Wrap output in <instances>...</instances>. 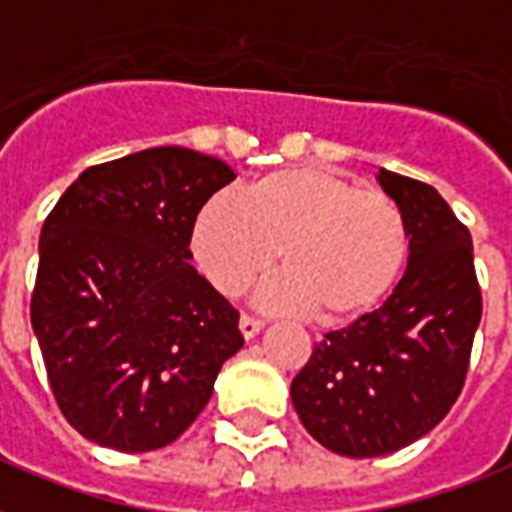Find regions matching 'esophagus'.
I'll use <instances>...</instances> for the list:
<instances>
[{
    "mask_svg": "<svg viewBox=\"0 0 512 512\" xmlns=\"http://www.w3.org/2000/svg\"><path fill=\"white\" fill-rule=\"evenodd\" d=\"M263 325H265V322L260 317H252V314H241L239 327H241V333H244V338H255V335L263 330Z\"/></svg>",
    "mask_w": 512,
    "mask_h": 512,
    "instance_id": "esophagus-1",
    "label": "esophagus"
}]
</instances>
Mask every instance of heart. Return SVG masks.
Listing matches in <instances>:
<instances>
[{
    "label": "heart",
    "mask_w": 512,
    "mask_h": 512,
    "mask_svg": "<svg viewBox=\"0 0 512 512\" xmlns=\"http://www.w3.org/2000/svg\"><path fill=\"white\" fill-rule=\"evenodd\" d=\"M190 249L201 273L239 298L276 263L268 295L308 308L322 325L368 317L403 279L411 239L400 206L322 166H292L244 187L241 204L214 195L195 214Z\"/></svg>",
    "instance_id": "b5f03b06"
}]
</instances>
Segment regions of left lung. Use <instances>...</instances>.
Masks as SVG:
<instances>
[{"label":"left lung","instance_id":"8db88e82","mask_svg":"<svg viewBox=\"0 0 512 512\" xmlns=\"http://www.w3.org/2000/svg\"><path fill=\"white\" fill-rule=\"evenodd\" d=\"M408 225L405 276L384 306L327 333L292 381L308 435L368 459L411 446L462 395L483 298L473 236L427 182L381 169Z\"/></svg>","mask_w":512,"mask_h":512}]
</instances>
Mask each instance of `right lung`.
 <instances>
[{
    "label": "right lung",
    "instance_id": "obj_1",
    "mask_svg": "<svg viewBox=\"0 0 512 512\" xmlns=\"http://www.w3.org/2000/svg\"><path fill=\"white\" fill-rule=\"evenodd\" d=\"M233 179L220 158L152 147L85 169L45 217L31 327L83 438L169 446L244 346L239 311L190 265L195 214Z\"/></svg>",
    "mask_w": 512,
    "mask_h": 512
}]
</instances>
